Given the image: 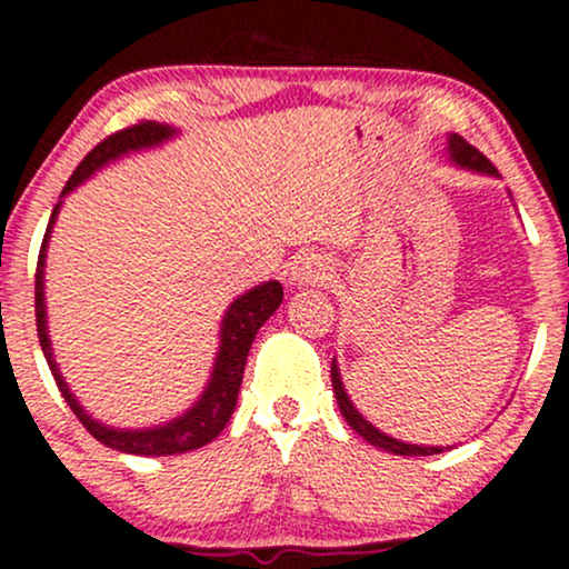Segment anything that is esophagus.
<instances>
[{
    "instance_id": "1",
    "label": "esophagus",
    "mask_w": 569,
    "mask_h": 569,
    "mask_svg": "<svg viewBox=\"0 0 569 569\" xmlns=\"http://www.w3.org/2000/svg\"><path fill=\"white\" fill-rule=\"evenodd\" d=\"M289 280L293 286H321L329 280V264L316 253H305V257L293 259L289 267Z\"/></svg>"
}]
</instances>
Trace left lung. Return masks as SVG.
Masks as SVG:
<instances>
[{
    "label": "left lung",
    "instance_id": "8db88e82",
    "mask_svg": "<svg viewBox=\"0 0 569 569\" xmlns=\"http://www.w3.org/2000/svg\"><path fill=\"white\" fill-rule=\"evenodd\" d=\"M447 149H449V160L455 162V166L466 168V171H476V173H485V176H498V168L489 162L485 154L479 152V149L471 147L462 136L457 133H449L447 139ZM331 385H335V396H337V403H339V411H342V417L348 420V426L356 430L358 436H363L371 447H380L385 452L390 455H407V457H426V455H439L443 452L441 447H420V443H407V441H398L393 436L382 433V430H377L371 426L369 420H363V415L352 407L350 396L345 393V385H342V377H339V367L337 361H331Z\"/></svg>",
    "mask_w": 569,
    "mask_h": 569
}]
</instances>
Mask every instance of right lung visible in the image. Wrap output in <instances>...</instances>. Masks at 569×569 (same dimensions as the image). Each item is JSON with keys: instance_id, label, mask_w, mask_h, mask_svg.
<instances>
[{"instance_id": "1", "label": "right lung", "mask_w": 569, "mask_h": 569, "mask_svg": "<svg viewBox=\"0 0 569 569\" xmlns=\"http://www.w3.org/2000/svg\"><path fill=\"white\" fill-rule=\"evenodd\" d=\"M176 133H179L176 128L162 126V122H152V120L117 130V133L109 136V139H103L96 149H90V152L84 154V160L77 166V171L71 173L67 187H63L61 198L63 194H69L74 187H80L84 179H90V176H93L98 168L107 166V162L122 158V154L128 152L158 147V143L173 139ZM58 211H61V200H58L53 213H50L48 232H44L42 248H39V262H37V276H34L37 278L34 307H37L39 345H42L44 358H48V367L53 371V380L58 385V390H61V396L67 398L69 409L80 417V422L88 428V433L93 436V439L101 441L103 447L117 449V452L162 457V455H181V452H189V449L206 447V443L217 439L221 430H224L227 422H230L234 403H238L240 382H243L248 350H251V342L253 337H257V331L262 329L267 318H270L280 307V302H283V286H280L278 280H267V283L246 291L243 297H238L230 307H227L224 318H221L219 352H217V361H213L211 380H208L202 396L184 411V415L176 417L171 422H166V426H154V428H141V430L109 428L103 426V422L93 420V417L80 407V401H77L74 393L69 390L67 380L61 377V369H58L53 358V348H50L48 316H44V257H48V240H50V232H53Z\"/></svg>"}]
</instances>
